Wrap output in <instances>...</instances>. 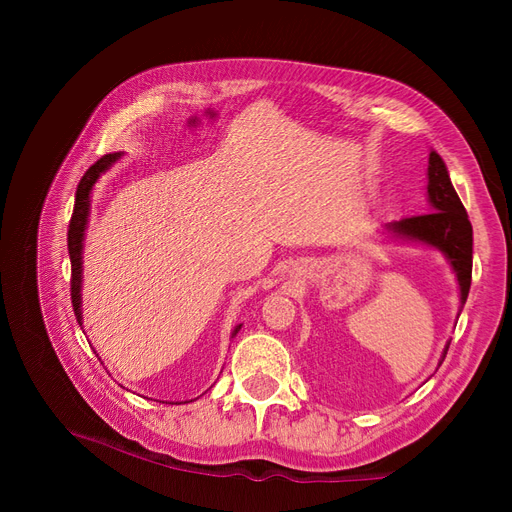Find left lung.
I'll list each match as a JSON object with an SVG mask.
<instances>
[{"instance_id": "obj_1", "label": "left lung", "mask_w": 512, "mask_h": 512, "mask_svg": "<svg viewBox=\"0 0 512 512\" xmlns=\"http://www.w3.org/2000/svg\"><path fill=\"white\" fill-rule=\"evenodd\" d=\"M427 201V213L392 222L386 226V230L396 238L423 242V245L436 247L438 251H442L452 265L456 280H459L461 305H465L469 297L473 270V228L469 222V215L450 182L446 164L436 151L429 153ZM448 346L450 342L444 348L440 365L448 353Z\"/></svg>"}]
</instances>
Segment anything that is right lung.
I'll return each mask as SVG.
<instances>
[{
	"label": "right lung",
	"mask_w": 512,
	"mask_h": 512,
	"mask_svg": "<svg viewBox=\"0 0 512 512\" xmlns=\"http://www.w3.org/2000/svg\"><path fill=\"white\" fill-rule=\"evenodd\" d=\"M122 153H107L101 159H97L95 164L85 172V176L80 178L78 188H76V199H74V211H72V220L68 226V253H70V263H72V278H70V297H72V309L76 315V321L83 326V311H80V286H83V240H85V230L89 222V211H91V191L97 182V178L110 170L114 161L120 159ZM240 326L234 328L232 336H236Z\"/></svg>",
	"instance_id": "1"
}]
</instances>
